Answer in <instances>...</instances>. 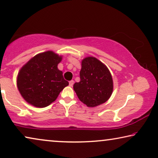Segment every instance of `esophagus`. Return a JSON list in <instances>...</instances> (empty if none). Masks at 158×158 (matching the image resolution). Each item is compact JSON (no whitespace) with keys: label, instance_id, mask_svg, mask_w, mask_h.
<instances>
[{"label":"esophagus","instance_id":"obj_1","mask_svg":"<svg viewBox=\"0 0 158 158\" xmlns=\"http://www.w3.org/2000/svg\"><path fill=\"white\" fill-rule=\"evenodd\" d=\"M73 84H74V81H73V80L69 82V85H70V87H72V86L73 85Z\"/></svg>","mask_w":158,"mask_h":158}]
</instances>
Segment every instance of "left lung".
I'll list each match as a JSON object with an SVG mask.
<instances>
[{
  "label": "left lung",
  "instance_id": "8db88e82",
  "mask_svg": "<svg viewBox=\"0 0 158 158\" xmlns=\"http://www.w3.org/2000/svg\"><path fill=\"white\" fill-rule=\"evenodd\" d=\"M81 66V81L73 85L80 101L88 107H96L105 103L111 97L114 88L109 70L94 57L84 58Z\"/></svg>",
  "mask_w": 158,
  "mask_h": 158
}]
</instances>
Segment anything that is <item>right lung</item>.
Instances as JSON below:
<instances>
[{
	"label": "right lung",
	"mask_w": 158,
	"mask_h": 158,
	"mask_svg": "<svg viewBox=\"0 0 158 158\" xmlns=\"http://www.w3.org/2000/svg\"><path fill=\"white\" fill-rule=\"evenodd\" d=\"M62 57L52 51L38 54L20 69L17 87L23 98L37 108L54 102L69 83L57 68Z\"/></svg>",
	"instance_id": "right-lung-1"
}]
</instances>
